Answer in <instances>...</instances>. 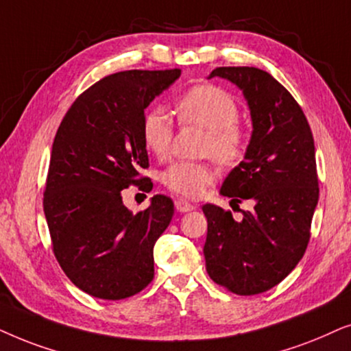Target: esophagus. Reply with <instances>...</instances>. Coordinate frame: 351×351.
<instances>
[{
	"mask_svg": "<svg viewBox=\"0 0 351 351\" xmlns=\"http://www.w3.org/2000/svg\"><path fill=\"white\" fill-rule=\"evenodd\" d=\"M175 207H176V210H178V212H181V213H184V212H193V210H195V205L189 204L188 200H183V199L175 200Z\"/></svg>",
	"mask_w": 351,
	"mask_h": 351,
	"instance_id": "34e87169",
	"label": "esophagus"
}]
</instances>
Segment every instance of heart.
Wrapping results in <instances>:
<instances>
[{
	"mask_svg": "<svg viewBox=\"0 0 351 351\" xmlns=\"http://www.w3.org/2000/svg\"><path fill=\"white\" fill-rule=\"evenodd\" d=\"M181 123L197 125L207 130L202 152L213 156L223 165H232L244 156L247 134L239 123V106L234 97L212 83L191 86L175 104ZM173 123L160 107L147 110L141 120L144 147L156 157H165L170 151ZM215 180V170L208 162L178 160L160 173V181L171 193L197 199Z\"/></svg>",
	"mask_w": 351,
	"mask_h": 351,
	"instance_id": "b5f03b06",
	"label": "heart"
}]
</instances>
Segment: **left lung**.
<instances>
[{
  "label": "left lung",
  "instance_id": "1",
  "mask_svg": "<svg viewBox=\"0 0 351 351\" xmlns=\"http://www.w3.org/2000/svg\"><path fill=\"white\" fill-rule=\"evenodd\" d=\"M239 86L254 132L239 165L221 193L232 202L250 199L236 221L230 210L207 204L204 245L208 276L237 295H255L278 286L305 254L319 197L313 133L302 107L268 72L256 67H217Z\"/></svg>",
  "mask_w": 351,
  "mask_h": 351
}]
</instances>
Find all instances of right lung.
Listing matches in <instances>:
<instances>
[{"instance_id": "right-lung-1", "label": "right lung", "mask_w": 351, "mask_h": 351, "mask_svg": "<svg viewBox=\"0 0 351 351\" xmlns=\"http://www.w3.org/2000/svg\"><path fill=\"white\" fill-rule=\"evenodd\" d=\"M180 75H109L75 99L56 133L43 197L53 252L70 281L96 298H128L154 279V244L171 221L173 200L157 194L133 215L121 191L151 183L139 175L149 167L144 109Z\"/></svg>"}]
</instances>
